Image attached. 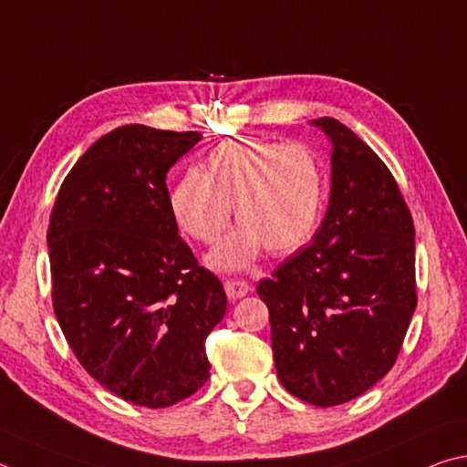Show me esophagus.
Returning <instances> with one entry per match:
<instances>
[{"label": "esophagus", "instance_id": "34e87169", "mask_svg": "<svg viewBox=\"0 0 467 467\" xmlns=\"http://www.w3.org/2000/svg\"><path fill=\"white\" fill-rule=\"evenodd\" d=\"M224 290H226L228 298L239 300V298H243V296H247L251 292V285L247 282H243V279H226Z\"/></svg>", "mask_w": 467, "mask_h": 467}]
</instances>
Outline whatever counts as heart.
I'll list each match as a JSON object with an SVG mask.
<instances>
[{"label":"heart","instance_id":"obj_1","mask_svg":"<svg viewBox=\"0 0 467 467\" xmlns=\"http://www.w3.org/2000/svg\"><path fill=\"white\" fill-rule=\"evenodd\" d=\"M325 204V173L302 145L234 139L210 150L204 171L185 169L169 192L180 231L214 243L231 220L241 226L208 255L212 267L236 271L263 249L287 255L315 234Z\"/></svg>","mask_w":467,"mask_h":467}]
</instances>
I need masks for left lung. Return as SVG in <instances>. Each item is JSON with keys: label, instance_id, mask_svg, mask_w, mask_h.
I'll return each mask as SVG.
<instances>
[{"label": "left lung", "instance_id": "1", "mask_svg": "<svg viewBox=\"0 0 467 467\" xmlns=\"http://www.w3.org/2000/svg\"><path fill=\"white\" fill-rule=\"evenodd\" d=\"M330 198L312 241L261 279L277 378L292 396L337 406L378 384L417 308L414 224L374 150L335 118Z\"/></svg>", "mask_w": 467, "mask_h": 467}]
</instances>
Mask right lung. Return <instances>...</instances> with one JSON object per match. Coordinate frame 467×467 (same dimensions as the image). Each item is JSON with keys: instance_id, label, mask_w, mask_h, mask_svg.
<instances>
[{"instance_id": "1", "label": "right lung", "mask_w": 467, "mask_h": 467, "mask_svg": "<svg viewBox=\"0 0 467 467\" xmlns=\"http://www.w3.org/2000/svg\"><path fill=\"white\" fill-rule=\"evenodd\" d=\"M200 132L126 124L83 152L47 233L53 308L91 378L165 409L206 384V337L226 294L177 234L167 171Z\"/></svg>"}]
</instances>
